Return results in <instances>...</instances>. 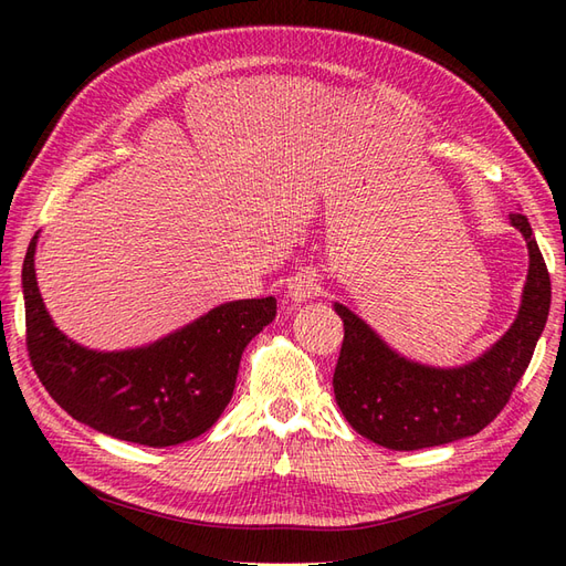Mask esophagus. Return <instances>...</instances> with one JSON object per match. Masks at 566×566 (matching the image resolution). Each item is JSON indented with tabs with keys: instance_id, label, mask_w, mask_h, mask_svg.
<instances>
[{
	"instance_id": "34e87169",
	"label": "esophagus",
	"mask_w": 566,
	"mask_h": 566,
	"mask_svg": "<svg viewBox=\"0 0 566 566\" xmlns=\"http://www.w3.org/2000/svg\"><path fill=\"white\" fill-rule=\"evenodd\" d=\"M321 283L314 271H302L297 276L290 281L287 285V297L293 300L295 304H306L310 300H314L318 295Z\"/></svg>"
}]
</instances>
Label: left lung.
<instances>
[{"label": "left lung", "instance_id": "8db88e82", "mask_svg": "<svg viewBox=\"0 0 566 566\" xmlns=\"http://www.w3.org/2000/svg\"><path fill=\"white\" fill-rule=\"evenodd\" d=\"M510 224L528 250L520 310L510 328L468 364H420L387 345L349 306L333 304L345 323L335 401L358 434L391 451H418L474 437L501 413L551 312V276L528 219L515 212Z\"/></svg>", "mask_w": 566, "mask_h": 566}]
</instances>
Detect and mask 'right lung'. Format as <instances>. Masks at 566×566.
Returning a JSON list of instances; mask_svg holds the SVG:
<instances>
[{"instance_id": "1", "label": "right lung", "mask_w": 566, "mask_h": 566, "mask_svg": "<svg viewBox=\"0 0 566 566\" xmlns=\"http://www.w3.org/2000/svg\"><path fill=\"white\" fill-rule=\"evenodd\" d=\"M25 252L28 352L42 385L92 430L165 449L205 434L233 397L250 339L276 318V297L235 300L142 347L101 352L67 337L42 300L35 252Z\"/></svg>"}]
</instances>
